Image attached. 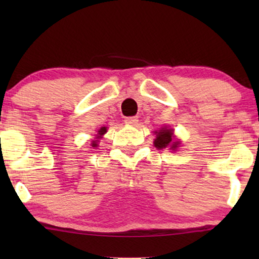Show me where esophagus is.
<instances>
[{
	"label": "esophagus",
	"instance_id": "34e87169",
	"mask_svg": "<svg viewBox=\"0 0 259 259\" xmlns=\"http://www.w3.org/2000/svg\"><path fill=\"white\" fill-rule=\"evenodd\" d=\"M138 121H139V120H138L137 116H128V118L125 119V123H127V125L134 126V125H137Z\"/></svg>",
	"mask_w": 259,
	"mask_h": 259
}]
</instances>
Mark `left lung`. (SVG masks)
<instances>
[{
  "instance_id": "obj_1",
  "label": "left lung",
  "mask_w": 259,
  "mask_h": 259,
  "mask_svg": "<svg viewBox=\"0 0 259 259\" xmlns=\"http://www.w3.org/2000/svg\"><path fill=\"white\" fill-rule=\"evenodd\" d=\"M172 134V130L162 128L159 131V132H157V139L154 140V146L157 148H165L171 146L172 150H176L177 146L179 145V141L173 143Z\"/></svg>"
}]
</instances>
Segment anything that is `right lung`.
<instances>
[{"label": "right lung", "mask_w": 259, "mask_h": 259, "mask_svg": "<svg viewBox=\"0 0 259 259\" xmlns=\"http://www.w3.org/2000/svg\"><path fill=\"white\" fill-rule=\"evenodd\" d=\"M105 133H106V127H101L98 134H99V137H101L102 134H105ZM93 146H97V143H95V141H93Z\"/></svg>", "instance_id": "add662e5"}]
</instances>
